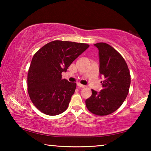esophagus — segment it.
Returning <instances> with one entry per match:
<instances>
[{"label":"esophagus","mask_w":151,"mask_h":151,"mask_svg":"<svg viewBox=\"0 0 151 151\" xmlns=\"http://www.w3.org/2000/svg\"><path fill=\"white\" fill-rule=\"evenodd\" d=\"M77 86H78L79 88H85V85H81L80 83H77Z\"/></svg>","instance_id":"obj_1"}]
</instances>
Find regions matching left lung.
Here are the masks:
<instances>
[{
  "instance_id": "1",
  "label": "left lung",
  "mask_w": 151,
  "mask_h": 151,
  "mask_svg": "<svg viewBox=\"0 0 151 151\" xmlns=\"http://www.w3.org/2000/svg\"><path fill=\"white\" fill-rule=\"evenodd\" d=\"M99 50V73L104 76L103 89L97 92L92 89L91 96L85 101L92 113L99 116L111 114L123 103L129 91L131 75L123 57L104 42L94 45Z\"/></svg>"
}]
</instances>
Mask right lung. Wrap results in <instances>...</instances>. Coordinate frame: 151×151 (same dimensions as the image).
Returning <instances> with one entry per match:
<instances>
[{
    "label": "right lung",
    "instance_id": "right-lung-1",
    "mask_svg": "<svg viewBox=\"0 0 151 151\" xmlns=\"http://www.w3.org/2000/svg\"><path fill=\"white\" fill-rule=\"evenodd\" d=\"M88 47L85 43L54 40L35 53L28 73V93L40 111L55 116L67 109L76 84L62 79L61 73Z\"/></svg>",
    "mask_w": 151,
    "mask_h": 151
}]
</instances>
